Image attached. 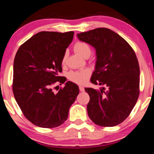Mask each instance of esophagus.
<instances>
[{
  "mask_svg": "<svg viewBox=\"0 0 154 154\" xmlns=\"http://www.w3.org/2000/svg\"><path fill=\"white\" fill-rule=\"evenodd\" d=\"M79 90L81 92H84L85 91V88L83 86H79Z\"/></svg>",
  "mask_w": 154,
  "mask_h": 154,
  "instance_id": "esophagus-1",
  "label": "esophagus"
}]
</instances>
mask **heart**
Masks as SVG:
<instances>
[{
    "instance_id": "heart-1",
    "label": "heart",
    "mask_w": 154,
    "mask_h": 154,
    "mask_svg": "<svg viewBox=\"0 0 154 154\" xmlns=\"http://www.w3.org/2000/svg\"><path fill=\"white\" fill-rule=\"evenodd\" d=\"M74 50L78 54L83 57L87 55H90L91 54V48L90 45L85 42L78 41L74 45ZM66 53H64L62 57V63L64 64L66 60ZM90 75V71L88 69H83L80 71H69L67 74V77L69 81L77 84H84L88 81Z\"/></svg>"
}]
</instances>
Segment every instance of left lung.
<instances>
[{"label":"left lung","instance_id":"1","mask_svg":"<svg viewBox=\"0 0 154 154\" xmlns=\"http://www.w3.org/2000/svg\"><path fill=\"white\" fill-rule=\"evenodd\" d=\"M81 41L96 50L95 69L91 83L105 85L100 90L85 88L90 96V119L103 127L121 123L130 115L140 94V66L133 49L111 29L97 28L78 33Z\"/></svg>","mask_w":154,"mask_h":154}]
</instances>
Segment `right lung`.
Returning <instances> with one entry per match:
<instances>
[{"label": "right lung", "instance_id": "obj_1", "mask_svg": "<svg viewBox=\"0 0 154 154\" xmlns=\"http://www.w3.org/2000/svg\"><path fill=\"white\" fill-rule=\"evenodd\" d=\"M73 31H41L20 46L13 65L12 90L24 116L38 127L52 128L66 121L69 110L79 93L71 81L54 93L52 85L65 80L62 57L72 41Z\"/></svg>", "mask_w": 154, "mask_h": 154}]
</instances>
